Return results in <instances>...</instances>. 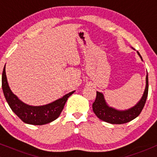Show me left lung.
Listing matches in <instances>:
<instances>
[{
  "mask_svg": "<svg viewBox=\"0 0 157 157\" xmlns=\"http://www.w3.org/2000/svg\"><path fill=\"white\" fill-rule=\"evenodd\" d=\"M137 53L143 60L141 55L137 51ZM149 90V82H148V74L146 77V88L141 99L137 102L136 105L126 110H118L108 105L105 98V96L101 92L97 91V96L95 101L93 103L92 108L93 112L98 118L104 121L111 124H124L132 120L135 119L141 113L142 110L146 104V98Z\"/></svg>",
  "mask_w": 157,
  "mask_h": 157,
  "instance_id": "1",
  "label": "left lung"
}]
</instances>
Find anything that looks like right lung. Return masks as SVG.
Listing matches in <instances>:
<instances>
[{
    "mask_svg": "<svg viewBox=\"0 0 157 157\" xmlns=\"http://www.w3.org/2000/svg\"><path fill=\"white\" fill-rule=\"evenodd\" d=\"M2 90L5 99L13 112L26 124L42 125L52 122L62 112L69 97L75 92L71 91L51 103L40 106H32L21 101L11 91L5 73V66L2 73Z\"/></svg>",
    "mask_w": 157,
    "mask_h": 157,
    "instance_id": "1",
    "label": "right lung"
}]
</instances>
